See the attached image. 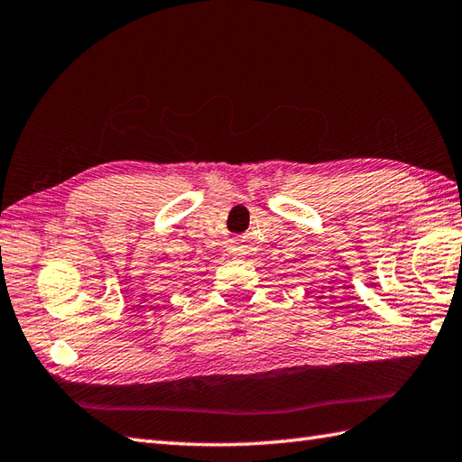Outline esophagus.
Wrapping results in <instances>:
<instances>
[{
  "label": "esophagus",
  "instance_id": "1",
  "mask_svg": "<svg viewBox=\"0 0 462 462\" xmlns=\"http://www.w3.org/2000/svg\"><path fill=\"white\" fill-rule=\"evenodd\" d=\"M236 255H245L248 252H245V245H240V244H234L232 248H230Z\"/></svg>",
  "mask_w": 462,
  "mask_h": 462
}]
</instances>
